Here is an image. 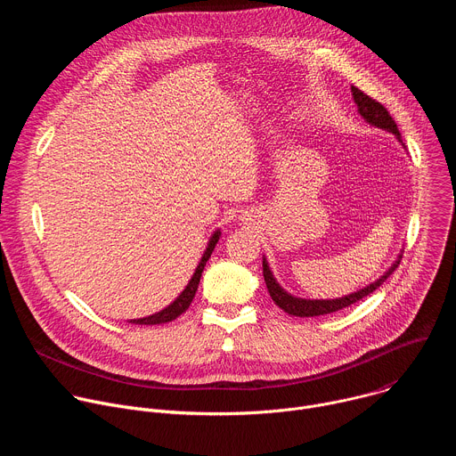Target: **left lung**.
<instances>
[{
  "label": "left lung",
  "mask_w": 456,
  "mask_h": 456,
  "mask_svg": "<svg viewBox=\"0 0 456 456\" xmlns=\"http://www.w3.org/2000/svg\"><path fill=\"white\" fill-rule=\"evenodd\" d=\"M352 95H354V101L357 104V111L361 113V117L370 122L371 126H377V127H382V129H387V132L395 134V137L401 141V134H399V127L394 120V117L387 113V110L377 102L375 99H371L370 95H366L364 92H361L359 88L352 86ZM403 142V141H401ZM401 257H397V262L389 267L384 276H380L377 281L370 283L368 287L357 290V292H352L350 296H345V297H338V299H301V297H294L290 296L289 292H285L280 283L274 280L271 269H269V264L265 262L264 257V278H265V283H267V290L273 297V301L281 308L285 310L287 314L290 315H297V317H314V315H322V314H332V312H338V310H343L357 301H361L362 297L370 296L375 289H379L389 276H392V273L399 267L401 264Z\"/></svg>",
  "instance_id": "obj_1"
}]
</instances>
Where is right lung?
Here are the masks:
<instances>
[{
  "label": "right lung",
  "instance_id": "add662e5",
  "mask_svg": "<svg viewBox=\"0 0 456 456\" xmlns=\"http://www.w3.org/2000/svg\"><path fill=\"white\" fill-rule=\"evenodd\" d=\"M218 240H220V231H216V232L211 236V240H209V243H208V248H206V252H204V256H202V259H200V264H199L197 271H194L191 281L187 283V287L183 289V292H182L169 306H166L164 310H160V312H157V314H153V315L141 317V319H132L129 322H135V324H162V322H169V321L176 319L180 314H183V312L189 308V305H191L194 294H197V290H199V283H200L204 267H206V264H208V259L211 257V254H213L215 245L218 243Z\"/></svg>",
  "mask_w": 456,
  "mask_h": 456
}]
</instances>
